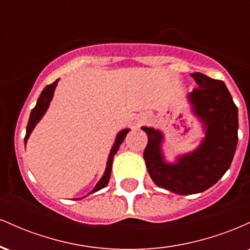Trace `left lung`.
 I'll list each match as a JSON object with an SVG mask.
<instances>
[{"label": "left lung", "instance_id": "obj_1", "mask_svg": "<svg viewBox=\"0 0 250 250\" xmlns=\"http://www.w3.org/2000/svg\"><path fill=\"white\" fill-rule=\"evenodd\" d=\"M199 87L188 95L194 111L206 122V139L194 153L180 157L176 165L163 161L162 134L143 127L148 143L143 157L148 173L159 187L179 195L202 193L230 167L237 146V107L223 81L201 73L190 74Z\"/></svg>", "mask_w": 250, "mask_h": 250}]
</instances>
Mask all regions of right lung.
<instances>
[{"mask_svg": "<svg viewBox=\"0 0 250 250\" xmlns=\"http://www.w3.org/2000/svg\"><path fill=\"white\" fill-rule=\"evenodd\" d=\"M57 82H59V80H56V81L51 83V84H48L47 87L43 89L41 95H40L39 100H37L36 105H35V107H34L33 110H31L29 121H28V125H27V133H25L24 143H27L28 137H29L30 133H31V131H33L34 127H35L36 123L42 119L43 114H44L45 110H47V108H48V105H49V102H50L51 97H53L54 90H55V87H56ZM128 131H129V129H125V130L120 131V133L117 134L116 141H115V143H114L113 148H111L110 154H109V159H108V162H107V168H105L104 174H103L102 179L100 180L99 182H97V185L95 186V188L93 189V191H91V193L100 190V189L104 188L105 186L108 185L109 179H110L111 165H113L114 155L117 153V150H119L120 146H121V143L123 142V140H125V136H127Z\"/></svg>", "mask_w": 250, "mask_h": 250, "instance_id": "obj_1", "label": "right lung"}]
</instances>
